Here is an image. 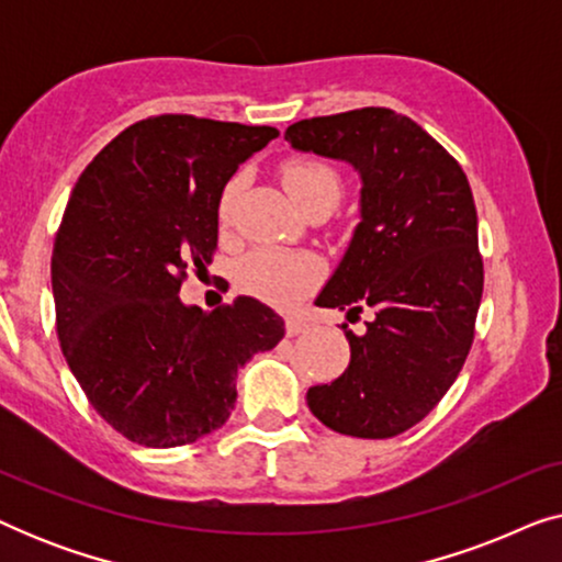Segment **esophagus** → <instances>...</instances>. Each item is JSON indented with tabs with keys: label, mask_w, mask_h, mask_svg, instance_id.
Returning <instances> with one entry per match:
<instances>
[{
	"label": "esophagus",
	"mask_w": 562,
	"mask_h": 562,
	"mask_svg": "<svg viewBox=\"0 0 562 562\" xmlns=\"http://www.w3.org/2000/svg\"><path fill=\"white\" fill-rule=\"evenodd\" d=\"M306 329H310V322L302 319V317H286V335L294 337V335H304Z\"/></svg>",
	"instance_id": "esophagus-1"
}]
</instances>
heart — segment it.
<instances>
[{
    "instance_id": "heart-1",
    "label": "heart",
    "mask_w": 562,
    "mask_h": 562,
    "mask_svg": "<svg viewBox=\"0 0 562 562\" xmlns=\"http://www.w3.org/2000/svg\"><path fill=\"white\" fill-rule=\"evenodd\" d=\"M281 183L299 210L319 196H340V176L317 158H291L281 166ZM240 181L233 179L220 196V220L227 222L235 210ZM322 263L310 252L256 248L237 266V283L250 296L276 306H291L317 286Z\"/></svg>"
}]
</instances>
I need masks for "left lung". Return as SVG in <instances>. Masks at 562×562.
<instances>
[{"label":"left lung","instance_id":"left-lung-1","mask_svg":"<svg viewBox=\"0 0 562 562\" xmlns=\"http://www.w3.org/2000/svg\"><path fill=\"white\" fill-rule=\"evenodd\" d=\"M294 150L360 176V222L317 306L371 310L342 333L350 366L306 391L322 425L363 440L406 432L448 394L473 345L483 294L479 217L463 168L417 122L363 106L294 122Z\"/></svg>","mask_w":562,"mask_h":562}]
</instances>
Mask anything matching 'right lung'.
Here are the masks:
<instances>
[{
    "label": "right lung",
    "mask_w": 562,
    "mask_h": 562,
    "mask_svg": "<svg viewBox=\"0 0 562 562\" xmlns=\"http://www.w3.org/2000/svg\"><path fill=\"white\" fill-rule=\"evenodd\" d=\"M279 137L266 125L160 114L83 168L53 245L60 350L106 425L145 448H179L225 425L237 371L283 337L252 296L214 312L181 302L187 268L217 248L220 196Z\"/></svg>",
    "instance_id": "1"
}]
</instances>
